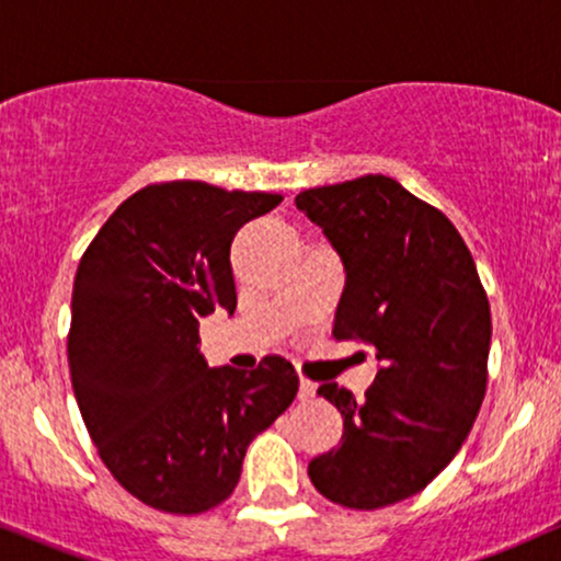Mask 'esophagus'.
Here are the masks:
<instances>
[{
	"label": "esophagus",
	"instance_id": "obj_1",
	"mask_svg": "<svg viewBox=\"0 0 561 561\" xmlns=\"http://www.w3.org/2000/svg\"><path fill=\"white\" fill-rule=\"evenodd\" d=\"M313 396H317V385L308 382V379H300V390H298L300 401H311Z\"/></svg>",
	"mask_w": 561,
	"mask_h": 561
}]
</instances>
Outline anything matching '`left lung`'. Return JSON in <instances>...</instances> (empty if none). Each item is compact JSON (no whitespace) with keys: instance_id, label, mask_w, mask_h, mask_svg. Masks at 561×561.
<instances>
[{"instance_id":"obj_1","label":"left lung","mask_w":561,"mask_h":561,"mask_svg":"<svg viewBox=\"0 0 561 561\" xmlns=\"http://www.w3.org/2000/svg\"><path fill=\"white\" fill-rule=\"evenodd\" d=\"M295 205L343 261L332 334L371 345L379 362L364 401L337 382L319 388L343 416V440L308 478L340 506L398 504L450 465L485 398V289L454 224L396 179L317 186Z\"/></svg>"}]
</instances>
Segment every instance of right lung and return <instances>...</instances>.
Instances as JSON below:
<instances>
[{
	"instance_id": "right-lung-1",
	"label": "right lung",
	"mask_w": 561,
	"mask_h": 561,
	"mask_svg": "<svg viewBox=\"0 0 561 561\" xmlns=\"http://www.w3.org/2000/svg\"><path fill=\"white\" fill-rule=\"evenodd\" d=\"M282 203L205 182L150 184L96 231L70 300L68 366L83 424L141 504L199 514L240 482L253 437L298 396L282 356L210 369L199 319L234 313L237 229Z\"/></svg>"
}]
</instances>
